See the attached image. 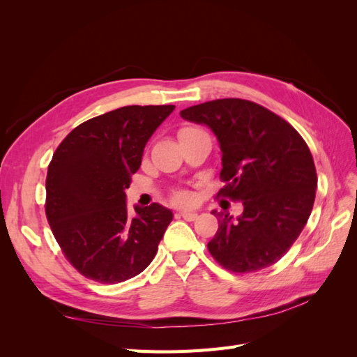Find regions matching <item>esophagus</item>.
<instances>
[{
    "instance_id": "esophagus-1",
    "label": "esophagus",
    "mask_w": 357,
    "mask_h": 357,
    "mask_svg": "<svg viewBox=\"0 0 357 357\" xmlns=\"http://www.w3.org/2000/svg\"><path fill=\"white\" fill-rule=\"evenodd\" d=\"M180 215L188 222H193L198 219V213H193V211H183V213H180Z\"/></svg>"
}]
</instances>
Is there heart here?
<instances>
[{
	"label": "heart",
	"mask_w": 357,
	"mask_h": 357,
	"mask_svg": "<svg viewBox=\"0 0 357 357\" xmlns=\"http://www.w3.org/2000/svg\"><path fill=\"white\" fill-rule=\"evenodd\" d=\"M192 129H195V128H183L180 132L192 131ZM172 201H174L177 205H189L192 202V195H190V192H188V190H178V192L174 193V197H172Z\"/></svg>",
	"instance_id": "b5f03b06"
}]
</instances>
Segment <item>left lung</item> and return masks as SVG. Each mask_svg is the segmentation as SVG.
<instances>
[{"label": "left lung", "instance_id": "obj_1", "mask_svg": "<svg viewBox=\"0 0 357 357\" xmlns=\"http://www.w3.org/2000/svg\"><path fill=\"white\" fill-rule=\"evenodd\" d=\"M207 125L222 150L218 195L243 202V214H213L219 229L208 243L211 256L234 273L274 265L304 229L316 198L317 174L311 152L296 129L256 102L214 100L180 112Z\"/></svg>", "mask_w": 357, "mask_h": 357}]
</instances>
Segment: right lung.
I'll list each match as a JSON object with an SVG mask.
<instances>
[{
	"mask_svg": "<svg viewBox=\"0 0 357 357\" xmlns=\"http://www.w3.org/2000/svg\"><path fill=\"white\" fill-rule=\"evenodd\" d=\"M176 105H126L83 122L53 153L46 178V215L68 262L86 278L122 283L153 261L172 220L153 202L135 205L125 190L144 147Z\"/></svg>",
	"mask_w": 357,
	"mask_h": 357,
	"instance_id": "obj_1",
	"label": "right lung"
}]
</instances>
